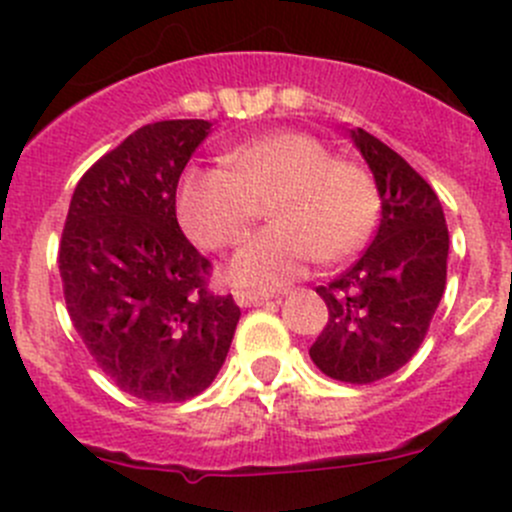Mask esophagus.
Instances as JSON below:
<instances>
[{"label":"esophagus","mask_w":512,"mask_h":512,"mask_svg":"<svg viewBox=\"0 0 512 512\" xmlns=\"http://www.w3.org/2000/svg\"><path fill=\"white\" fill-rule=\"evenodd\" d=\"M272 294L267 292H255V289H237L235 292V302L240 307H257V304H265L270 302Z\"/></svg>","instance_id":"obj_1"}]
</instances>
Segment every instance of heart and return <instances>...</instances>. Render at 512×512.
I'll list each match as a JSON object with an SVG mask.
<instances>
[{"instance_id": "heart-1", "label": "heart", "mask_w": 512, "mask_h": 512, "mask_svg": "<svg viewBox=\"0 0 512 512\" xmlns=\"http://www.w3.org/2000/svg\"><path fill=\"white\" fill-rule=\"evenodd\" d=\"M227 165H190L178 185L183 230L208 250L247 235L270 198L275 220L232 255L227 275L245 287L275 289L327 252L359 250L379 220V188L359 163L332 158L302 131H277L232 148Z\"/></svg>"}]
</instances>
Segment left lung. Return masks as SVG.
Instances as JSON below:
<instances>
[{"instance_id":"1","label":"left lung","mask_w":512,"mask_h":512,"mask_svg":"<svg viewBox=\"0 0 512 512\" xmlns=\"http://www.w3.org/2000/svg\"><path fill=\"white\" fill-rule=\"evenodd\" d=\"M381 198L374 240L354 267L317 287L327 327L309 347L319 371L371 384L399 371L421 347L446 289L448 227L431 185L386 143L352 128Z\"/></svg>"}]
</instances>
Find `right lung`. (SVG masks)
Listing matches in <instances>:
<instances>
[{
	"label": "right lung",
	"mask_w": 512,
	"mask_h": 512,
	"mask_svg": "<svg viewBox=\"0 0 512 512\" xmlns=\"http://www.w3.org/2000/svg\"><path fill=\"white\" fill-rule=\"evenodd\" d=\"M210 121L138 128L79 180L59 245L74 329L113 384L151 404L208 389L240 307L210 292L213 265L175 218V190Z\"/></svg>",
	"instance_id": "right-lung-1"
}]
</instances>
